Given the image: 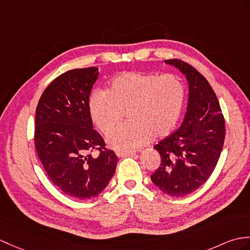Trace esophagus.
<instances>
[{
	"label": "esophagus",
	"mask_w": 250,
	"mask_h": 250,
	"mask_svg": "<svg viewBox=\"0 0 250 250\" xmlns=\"http://www.w3.org/2000/svg\"><path fill=\"white\" fill-rule=\"evenodd\" d=\"M134 153H135V151H123V150H118V151H116V154H117L118 158H124V156L132 155Z\"/></svg>",
	"instance_id": "esophagus-1"
}]
</instances>
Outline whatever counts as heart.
<instances>
[{
    "label": "heart",
    "mask_w": 250,
    "mask_h": 250,
    "mask_svg": "<svg viewBox=\"0 0 250 250\" xmlns=\"http://www.w3.org/2000/svg\"><path fill=\"white\" fill-rule=\"evenodd\" d=\"M183 81L171 73L127 71L109 81L106 91L88 97L89 117L103 135L112 134L126 111L130 121L109 138L117 149H134L175 130L185 105Z\"/></svg>",
    "instance_id": "1"
}]
</instances>
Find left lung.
I'll return each mask as SVG.
<instances>
[{"mask_svg": "<svg viewBox=\"0 0 250 250\" xmlns=\"http://www.w3.org/2000/svg\"><path fill=\"white\" fill-rule=\"evenodd\" d=\"M165 62L187 77L188 105L181 126L153 147L161 155V164L151 180L163 193L183 197L198 189L215 169L224 146L225 119L204 75L181 60Z\"/></svg>", "mask_w": 250, "mask_h": 250, "instance_id": "obj_1", "label": "left lung"}]
</instances>
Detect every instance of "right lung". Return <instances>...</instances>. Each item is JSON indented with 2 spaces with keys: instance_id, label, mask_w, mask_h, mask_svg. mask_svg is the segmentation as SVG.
I'll list each match as a JSON object with an SVG mask.
<instances>
[{
  "instance_id": "1",
  "label": "right lung",
  "mask_w": 250,
  "mask_h": 250,
  "mask_svg": "<svg viewBox=\"0 0 250 250\" xmlns=\"http://www.w3.org/2000/svg\"><path fill=\"white\" fill-rule=\"evenodd\" d=\"M98 68L73 69L61 74L39 99L35 119V147L46 175L75 199L98 196L114 176L118 158L105 148L89 117L88 97ZM99 151L97 157L91 152Z\"/></svg>"
}]
</instances>
